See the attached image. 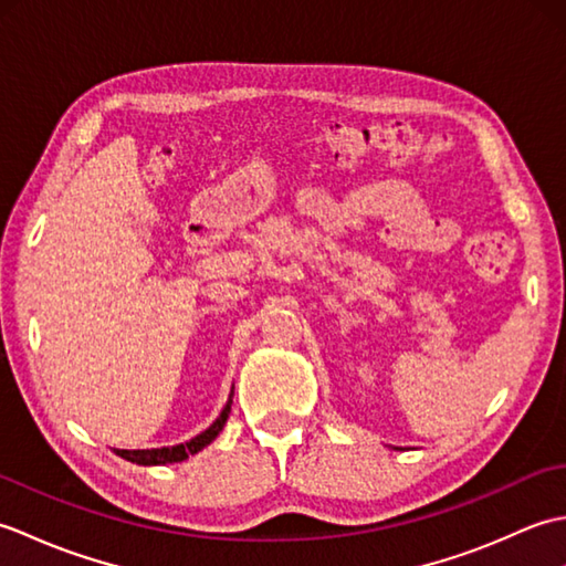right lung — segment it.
<instances>
[{"instance_id": "obj_1", "label": "right lung", "mask_w": 566, "mask_h": 566, "mask_svg": "<svg viewBox=\"0 0 566 566\" xmlns=\"http://www.w3.org/2000/svg\"><path fill=\"white\" fill-rule=\"evenodd\" d=\"M231 403H233V389H231V396H228V401L223 406L221 416L213 420V423L199 432L197 438H191L187 442H179V444H172V448H153V450H114L118 457H124V460L134 462V464H143V467H153V464H172V462H185L187 457L197 454L199 450L207 448V444H211L216 440V436L223 430L226 420H228V413H231Z\"/></svg>"}]
</instances>
